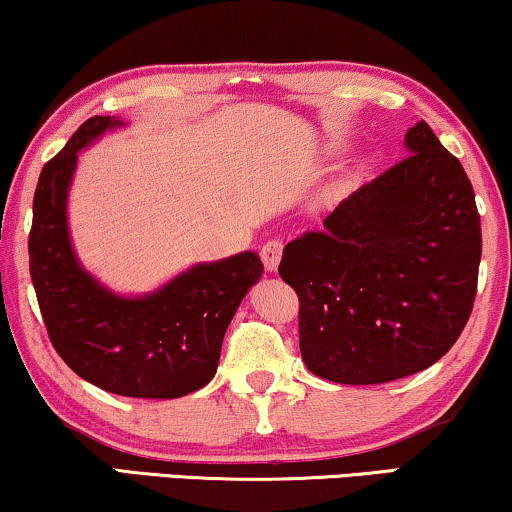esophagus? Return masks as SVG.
Returning a JSON list of instances; mask_svg holds the SVG:
<instances>
[{"mask_svg":"<svg viewBox=\"0 0 512 512\" xmlns=\"http://www.w3.org/2000/svg\"><path fill=\"white\" fill-rule=\"evenodd\" d=\"M282 251H284V242L282 240H268L261 247V261L265 265V270H277L279 261H282Z\"/></svg>","mask_w":512,"mask_h":512,"instance_id":"1","label":"esophagus"}]
</instances>
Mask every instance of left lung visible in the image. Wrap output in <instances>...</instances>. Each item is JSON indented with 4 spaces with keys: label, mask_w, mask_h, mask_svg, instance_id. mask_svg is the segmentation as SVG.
<instances>
[{
    "label": "left lung",
    "mask_w": 512,
    "mask_h": 512,
    "mask_svg": "<svg viewBox=\"0 0 512 512\" xmlns=\"http://www.w3.org/2000/svg\"><path fill=\"white\" fill-rule=\"evenodd\" d=\"M408 156L284 247L300 298V354L314 375L382 384L450 352L471 317L482 256L471 179L424 121Z\"/></svg>",
    "instance_id": "left-lung-1"
}]
</instances>
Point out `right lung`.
Returning a JSON list of instances; mask_svg holds the SVG:
<instances>
[{
    "instance_id": "right-lung-1",
    "label": "right lung",
    "mask_w": 512,
    "mask_h": 512,
    "mask_svg": "<svg viewBox=\"0 0 512 512\" xmlns=\"http://www.w3.org/2000/svg\"><path fill=\"white\" fill-rule=\"evenodd\" d=\"M116 125L88 118L41 170L27 240L32 284L48 338L76 375L109 394L179 398L212 382L223 335L263 263L254 251L200 263L144 298L97 284L69 242L67 191L79 151Z\"/></svg>"
}]
</instances>
